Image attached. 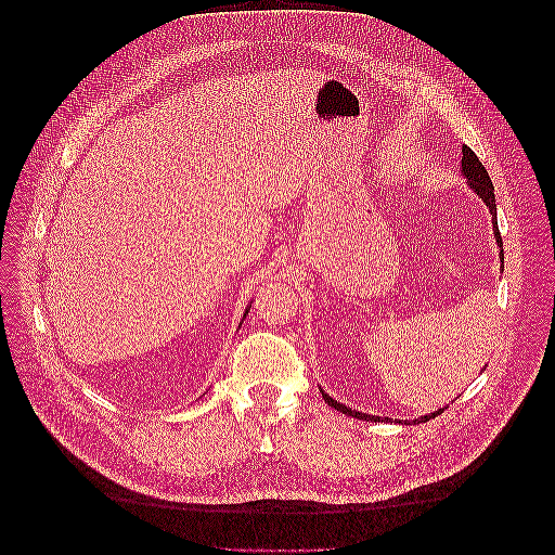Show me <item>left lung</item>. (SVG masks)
Instances as JSON below:
<instances>
[{
  "mask_svg": "<svg viewBox=\"0 0 555 555\" xmlns=\"http://www.w3.org/2000/svg\"><path fill=\"white\" fill-rule=\"evenodd\" d=\"M461 167H463V176H465L467 182H469V188H472L474 192H477V194L483 198V203L490 207L496 244L504 246V244H501V234H499V228H496V205H494V188H492V180H490L486 167L481 165V160L477 157V153H474L469 146H463ZM501 259H504V250H501ZM323 398H325V402H327L332 409H336V411H340V413H346V415H352V417H359V420H371V422H377V420H379V417H375V415H365V413H359V411H352V409H348V406H343V404L334 402V400L330 398V395H325V392H323ZM440 413H442V411H436V413H431V415H422V417L413 420V425H415V422H427V420H431V417H436V415H440Z\"/></svg>",
  "mask_w": 555,
  "mask_h": 555,
  "instance_id": "8db88e82",
  "label": "left lung"
}]
</instances>
